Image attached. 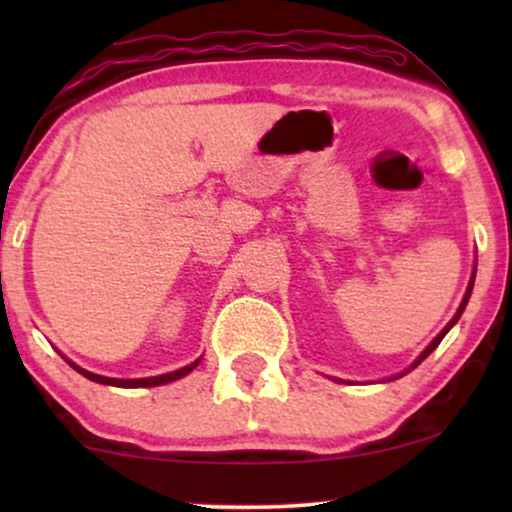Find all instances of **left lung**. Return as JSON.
<instances>
[{
	"label": "left lung",
	"mask_w": 512,
	"mask_h": 512,
	"mask_svg": "<svg viewBox=\"0 0 512 512\" xmlns=\"http://www.w3.org/2000/svg\"><path fill=\"white\" fill-rule=\"evenodd\" d=\"M473 282H475V270H473V275H471V282H468V289H466V293H464V300H461L459 310H457V314H454V317L450 319V324H447V326L443 328V331H440V333L436 335V338H433V340H431V345H429V347H426V349H424V352L417 356V359H415V363H412V366H410L408 370H403V373H401V375H405V373H410V370H412V368H417V366H419V363H422V361L426 359V356H429V354L433 352V349H436V347L440 345V340H443V338H445V335H447V331H450V328H452L454 324H457V321H459V317H461V314H464V310H466V305H468V298H471V291H473ZM401 375H398V377H401ZM394 380H396V377H394Z\"/></svg>",
	"instance_id": "8db88e82"
}]
</instances>
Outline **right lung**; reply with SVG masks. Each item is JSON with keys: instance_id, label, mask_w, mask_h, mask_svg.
<instances>
[{"instance_id": "right-lung-1", "label": "right lung", "mask_w": 512, "mask_h": 512, "mask_svg": "<svg viewBox=\"0 0 512 512\" xmlns=\"http://www.w3.org/2000/svg\"><path fill=\"white\" fill-rule=\"evenodd\" d=\"M200 361H202V356H200V359H195L193 363H188V366L179 368V370H172V373H165V375H156V377H139V380H118V377H104V375H95V373H90V370L81 368V366H76L74 361H69V359H67L69 366H72V368L76 370V373H81L83 377H88V380H93V382H97V384H109V387H121V389L160 387V384H170V382H174V380H181V377H186L188 373H191V370H195V366H198Z\"/></svg>"}]
</instances>
